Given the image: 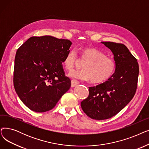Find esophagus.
Segmentation results:
<instances>
[{
    "mask_svg": "<svg viewBox=\"0 0 149 149\" xmlns=\"http://www.w3.org/2000/svg\"><path fill=\"white\" fill-rule=\"evenodd\" d=\"M79 83H79V81H77L74 80H71V87L74 88V87H75V86L78 85Z\"/></svg>",
    "mask_w": 149,
    "mask_h": 149,
    "instance_id": "esophagus-1",
    "label": "esophagus"
}]
</instances>
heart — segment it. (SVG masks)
I'll list each match as a JSON object with an SVG mask.
<instances>
[{
    "label": "heart",
    "mask_w": 149,
    "mask_h": 149,
    "mask_svg": "<svg viewBox=\"0 0 149 149\" xmlns=\"http://www.w3.org/2000/svg\"><path fill=\"white\" fill-rule=\"evenodd\" d=\"M80 59L86 61L82 70L71 71L69 76L83 81H90L94 84L107 81L113 75L116 63L111 58L107 56L103 52L93 47H85L80 49ZM77 62V55L74 50H69L63 60V65L68 70H71Z\"/></svg>",
    "instance_id": "heart-1"
}]
</instances>
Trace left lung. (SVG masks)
Listing matches in <instances>:
<instances>
[{"instance_id": "1", "label": "left lung", "mask_w": 149, "mask_h": 149, "mask_svg": "<svg viewBox=\"0 0 149 149\" xmlns=\"http://www.w3.org/2000/svg\"><path fill=\"white\" fill-rule=\"evenodd\" d=\"M114 55L116 68L107 81L89 87V95L81 102L83 111L89 118L104 120L117 114L130 102L137 88L139 65L124 44L102 42Z\"/></svg>"}]
</instances>
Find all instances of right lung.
Instances as JSON below:
<instances>
[{
	"label": "right lung",
	"instance_id": "add662e5",
	"mask_svg": "<svg viewBox=\"0 0 149 149\" xmlns=\"http://www.w3.org/2000/svg\"><path fill=\"white\" fill-rule=\"evenodd\" d=\"M72 44L51 36H32L16 54L13 83L19 99L37 113L53 109L69 89L62 62Z\"/></svg>",
	"mask_w": 149,
	"mask_h": 149
}]
</instances>
